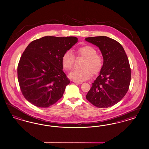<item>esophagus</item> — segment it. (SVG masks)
<instances>
[{"instance_id": "1", "label": "esophagus", "mask_w": 149, "mask_h": 149, "mask_svg": "<svg viewBox=\"0 0 149 149\" xmlns=\"http://www.w3.org/2000/svg\"><path fill=\"white\" fill-rule=\"evenodd\" d=\"M73 82H74V83H77V84H82V82H80V81H75V80H74Z\"/></svg>"}]
</instances>
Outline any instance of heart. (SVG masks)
<instances>
[{
    "instance_id": "b5f03b06",
    "label": "heart",
    "mask_w": 149,
    "mask_h": 149,
    "mask_svg": "<svg viewBox=\"0 0 149 149\" xmlns=\"http://www.w3.org/2000/svg\"><path fill=\"white\" fill-rule=\"evenodd\" d=\"M77 56L85 58L81 65V69H75L69 74V77L77 81H85L89 79L92 72L97 74L100 72L103 65V59L100 54L97 53L95 48L90 45H84L75 50ZM75 61V56L70 50L65 51L62 58L63 68L67 70L72 68Z\"/></svg>"
}]
</instances>
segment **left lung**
Instances as JSON below:
<instances>
[{"instance_id":"obj_1","label":"left lung","mask_w":149,"mask_h":149,"mask_svg":"<svg viewBox=\"0 0 149 149\" xmlns=\"http://www.w3.org/2000/svg\"><path fill=\"white\" fill-rule=\"evenodd\" d=\"M99 47L103 65L86 95L91 104L100 108L112 107L124 97L131 82V68L126 52L117 41L105 36L86 38Z\"/></svg>"}]
</instances>
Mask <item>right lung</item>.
Segmentation results:
<instances>
[{
    "label": "right lung",
    "instance_id": "obj_1",
    "mask_svg": "<svg viewBox=\"0 0 149 149\" xmlns=\"http://www.w3.org/2000/svg\"><path fill=\"white\" fill-rule=\"evenodd\" d=\"M77 37L46 36L32 41L19 59L17 76L24 97L39 108H47L63 96L70 80L63 72L64 53Z\"/></svg>",
    "mask_w": 149,
    "mask_h": 149
}]
</instances>
